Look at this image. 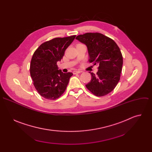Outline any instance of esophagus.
I'll use <instances>...</instances> for the list:
<instances>
[{"mask_svg": "<svg viewBox=\"0 0 152 152\" xmlns=\"http://www.w3.org/2000/svg\"><path fill=\"white\" fill-rule=\"evenodd\" d=\"M81 73V71H79V70H77V71H74V72H73V74H74V75L79 74V73Z\"/></svg>", "mask_w": 152, "mask_h": 152, "instance_id": "1", "label": "esophagus"}]
</instances>
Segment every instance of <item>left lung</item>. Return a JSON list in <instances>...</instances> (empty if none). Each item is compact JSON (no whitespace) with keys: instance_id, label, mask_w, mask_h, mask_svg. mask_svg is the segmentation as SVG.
<instances>
[{"instance_id":"left-lung-1","label":"left lung","mask_w":152,"mask_h":152,"mask_svg":"<svg viewBox=\"0 0 152 152\" xmlns=\"http://www.w3.org/2000/svg\"><path fill=\"white\" fill-rule=\"evenodd\" d=\"M87 47L89 62L98 64V72L90 73L91 79L85 86L94 95L101 97L117 86L122 71L123 56L116 42L100 33H85L76 38Z\"/></svg>"}]
</instances>
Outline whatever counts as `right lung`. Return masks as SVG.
<instances>
[{
	"mask_svg": "<svg viewBox=\"0 0 152 152\" xmlns=\"http://www.w3.org/2000/svg\"><path fill=\"white\" fill-rule=\"evenodd\" d=\"M75 37L53 38L42 43L33 54L31 76L38 93L46 99L56 100L66 90L73 73H63L58 70L57 62L62 59Z\"/></svg>",
	"mask_w": 152,
	"mask_h": 152,
	"instance_id": "obj_1",
	"label": "right lung"
}]
</instances>
